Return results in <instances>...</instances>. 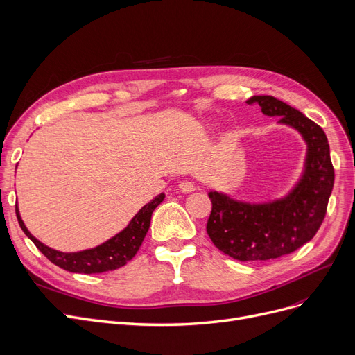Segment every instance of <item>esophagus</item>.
Wrapping results in <instances>:
<instances>
[{"label": "esophagus", "mask_w": 355, "mask_h": 355, "mask_svg": "<svg viewBox=\"0 0 355 355\" xmlns=\"http://www.w3.org/2000/svg\"><path fill=\"white\" fill-rule=\"evenodd\" d=\"M179 189L182 192H184V193H191V192H193L196 189V187H195V183L191 182V180H183L179 184Z\"/></svg>", "instance_id": "1"}]
</instances>
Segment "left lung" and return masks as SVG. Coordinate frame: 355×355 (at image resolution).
I'll use <instances>...</instances> for the list:
<instances>
[{
  "mask_svg": "<svg viewBox=\"0 0 355 355\" xmlns=\"http://www.w3.org/2000/svg\"><path fill=\"white\" fill-rule=\"evenodd\" d=\"M247 104L279 116L277 124L300 134L306 144L303 171L288 193L272 200L248 202L209 191L207 232L218 250L235 260L279 259L311 241L324 221L335 179L329 144L322 128L275 96H251Z\"/></svg>",
  "mask_w": 355,
  "mask_h": 355,
  "instance_id": "1",
  "label": "left lung"
}]
</instances>
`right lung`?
<instances>
[{"label":"right lung","mask_w":355,"mask_h":355,"mask_svg":"<svg viewBox=\"0 0 355 355\" xmlns=\"http://www.w3.org/2000/svg\"><path fill=\"white\" fill-rule=\"evenodd\" d=\"M163 199L164 193L162 192L160 195L147 202V204L131 218L128 225L120 232H116L110 240L94 248L75 252H63L47 247L27 230L21 219L19 205H15V214L24 234L53 264L59 266L63 270H67V272L71 273L94 275L120 268L137 254V251L150 228L151 214H153V211L162 204Z\"/></svg>","instance_id":"obj_1"}]
</instances>
